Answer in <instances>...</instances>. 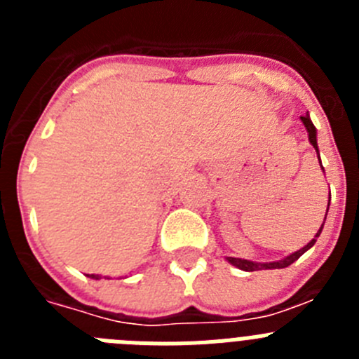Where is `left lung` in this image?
<instances>
[{
  "label": "left lung",
  "instance_id": "1",
  "mask_svg": "<svg viewBox=\"0 0 359 359\" xmlns=\"http://www.w3.org/2000/svg\"><path fill=\"white\" fill-rule=\"evenodd\" d=\"M300 120H302V123L306 126L307 129V136H309V144L315 147L316 151V156H318L320 160V151H318V142H316V128L313 126V122H311L309 118V113H307L306 116H300ZM320 167H322V161H320ZM323 169V167H322ZM331 201V199H329ZM327 212H329V203H327ZM327 212H325V217H327ZM325 217H323V223H325ZM322 228L323 224L320 226V230L316 231L315 239H311L309 243L304 246V248L297 250V252L290 253L287 257H284V259H280V261H273V262H253V261H248V259H237V257H226V261L230 262L231 266H236V268L243 269V271H259V269H282V268H287L290 264H293L294 261H298L300 257L304 255V253L307 252V250H311L313 246H315L316 239L320 237V233H322Z\"/></svg>",
  "mask_w": 359,
  "mask_h": 359
}]
</instances>
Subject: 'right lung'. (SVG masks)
<instances>
[{
  "label": "right lung",
  "instance_id": "right-lung-1",
  "mask_svg": "<svg viewBox=\"0 0 359 359\" xmlns=\"http://www.w3.org/2000/svg\"><path fill=\"white\" fill-rule=\"evenodd\" d=\"M88 277L95 278V280H98V278H100V275H88ZM104 278H109V277H104Z\"/></svg>",
  "mask_w": 359,
  "mask_h": 359
}]
</instances>
